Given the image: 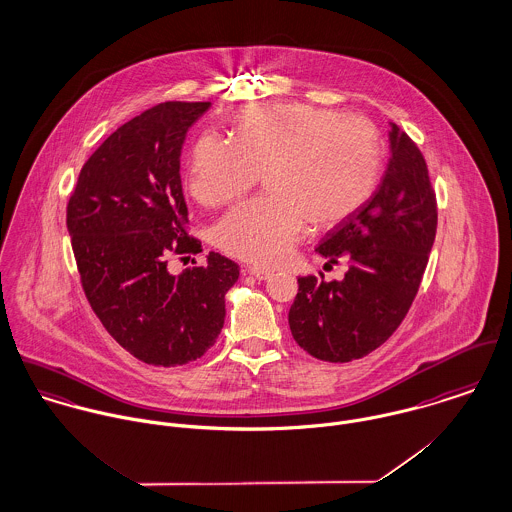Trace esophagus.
<instances>
[{"mask_svg": "<svg viewBox=\"0 0 512 512\" xmlns=\"http://www.w3.org/2000/svg\"><path fill=\"white\" fill-rule=\"evenodd\" d=\"M245 271H247L251 277H255L257 281H267V279L273 275V271L263 269V267H255V265H253V267H247Z\"/></svg>", "mask_w": 512, "mask_h": 512, "instance_id": "obj_1", "label": "esophagus"}]
</instances>
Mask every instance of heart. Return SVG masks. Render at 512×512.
<instances>
[{"mask_svg":"<svg viewBox=\"0 0 512 512\" xmlns=\"http://www.w3.org/2000/svg\"><path fill=\"white\" fill-rule=\"evenodd\" d=\"M231 139L202 135L192 147L188 188L206 208L241 198L263 172L269 196L251 200L216 226L229 255L275 265L308 220L334 228L375 192L383 137L359 115L308 104H261L229 115Z\"/></svg>","mask_w":512,"mask_h":512,"instance_id":"b5f03b06","label":"heart"}]
</instances>
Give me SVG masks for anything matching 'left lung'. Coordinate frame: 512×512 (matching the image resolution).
<instances>
[{
  "label": "left lung",
  "mask_w": 512,
  "mask_h": 512,
  "mask_svg": "<svg viewBox=\"0 0 512 512\" xmlns=\"http://www.w3.org/2000/svg\"><path fill=\"white\" fill-rule=\"evenodd\" d=\"M389 137L381 186L316 247L326 265L347 261L343 281L300 277L288 312L294 341L322 361L361 359L397 332L436 239L438 204L424 155L397 123Z\"/></svg>",
  "instance_id": "obj_1"
}]
</instances>
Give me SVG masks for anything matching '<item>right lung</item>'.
<instances>
[{
    "label": "right lung",
    "instance_id": "add662e5",
    "mask_svg": "<svg viewBox=\"0 0 512 512\" xmlns=\"http://www.w3.org/2000/svg\"><path fill=\"white\" fill-rule=\"evenodd\" d=\"M210 102H165L117 127L84 163L66 228L84 294L123 349L157 367L202 357L220 336L239 267L220 253L180 275L171 255L200 253L188 235L180 151Z\"/></svg>",
    "mask_w": 512,
    "mask_h": 512
}]
</instances>
